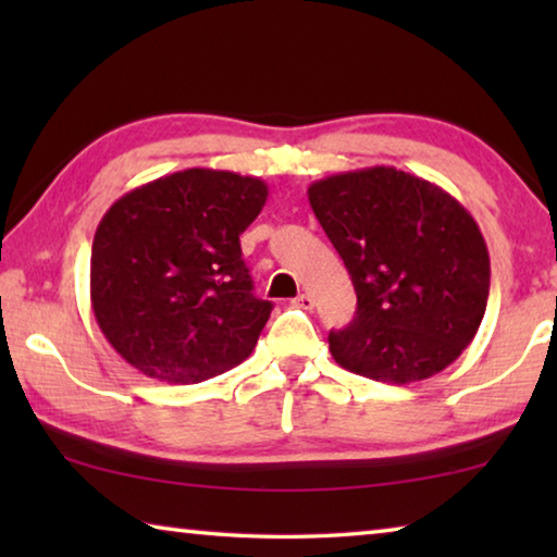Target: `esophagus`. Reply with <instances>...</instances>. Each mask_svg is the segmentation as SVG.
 Listing matches in <instances>:
<instances>
[{"instance_id": "obj_1", "label": "esophagus", "mask_w": 557, "mask_h": 557, "mask_svg": "<svg viewBox=\"0 0 557 557\" xmlns=\"http://www.w3.org/2000/svg\"><path fill=\"white\" fill-rule=\"evenodd\" d=\"M292 305L299 307V309H312L314 307V299L309 297V295H299V297L292 299Z\"/></svg>"}]
</instances>
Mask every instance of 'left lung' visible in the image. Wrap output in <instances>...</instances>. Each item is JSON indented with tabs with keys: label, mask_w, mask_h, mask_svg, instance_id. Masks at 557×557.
<instances>
[{
	"label": "left lung",
	"mask_w": 557,
	"mask_h": 557,
	"mask_svg": "<svg viewBox=\"0 0 557 557\" xmlns=\"http://www.w3.org/2000/svg\"><path fill=\"white\" fill-rule=\"evenodd\" d=\"M307 196L358 297L354 322L329 334L334 361L395 385L457 361L482 324L492 280L465 206L395 166L319 178Z\"/></svg>",
	"instance_id": "8db88e82"
}]
</instances>
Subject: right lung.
Returning a JSON list of instances; mask_svg holds the SVG:
<instances>
[{
  "label": "right lung",
  "instance_id": "add662e5",
  "mask_svg": "<svg viewBox=\"0 0 557 557\" xmlns=\"http://www.w3.org/2000/svg\"><path fill=\"white\" fill-rule=\"evenodd\" d=\"M265 201L262 178L196 166L110 206L92 238L90 305L129 366L186 385L252 354L272 301L252 295L240 233Z\"/></svg>",
  "mask_w": 557,
  "mask_h": 557
}]
</instances>
